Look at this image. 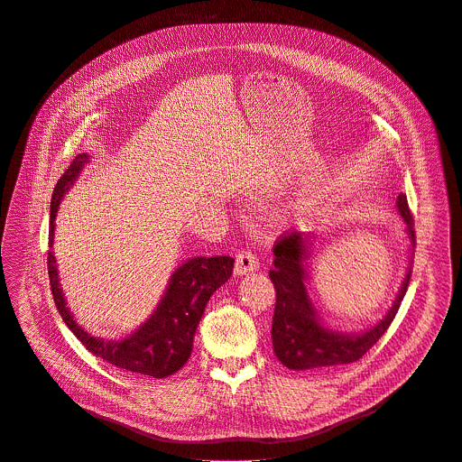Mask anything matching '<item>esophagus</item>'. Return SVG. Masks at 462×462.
Returning <instances> with one entry per match:
<instances>
[{"label":"esophagus","instance_id":"34e87169","mask_svg":"<svg viewBox=\"0 0 462 462\" xmlns=\"http://www.w3.org/2000/svg\"><path fill=\"white\" fill-rule=\"evenodd\" d=\"M258 269V260L256 256L251 253V251H242L238 253L236 256V262H235V273L238 276L242 274H247V273H253Z\"/></svg>","mask_w":462,"mask_h":462}]
</instances>
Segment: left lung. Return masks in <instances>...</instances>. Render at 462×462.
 Listing matches in <instances>:
<instances>
[{
    "label": "left lung",
    "instance_id": "8db88e82",
    "mask_svg": "<svg viewBox=\"0 0 462 462\" xmlns=\"http://www.w3.org/2000/svg\"><path fill=\"white\" fill-rule=\"evenodd\" d=\"M395 204L401 218L406 224L404 233L410 240L408 269L393 306L375 326L364 331H338L322 322L308 290V260L315 238L311 233H288L274 244V267L269 271L271 282L276 291L271 338L276 358L290 370L302 372L355 362L390 328L410 284L415 247L413 218L406 195H399Z\"/></svg>",
    "mask_w": 462,
    "mask_h": 462
}]
</instances>
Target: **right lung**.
<instances>
[{
	"label": "right lung",
	"instance_id": "right-lung-1",
	"mask_svg": "<svg viewBox=\"0 0 462 462\" xmlns=\"http://www.w3.org/2000/svg\"><path fill=\"white\" fill-rule=\"evenodd\" d=\"M88 162L90 156L87 152L78 154L56 183L51 200V247L54 244V222L60 204ZM233 263L235 260L231 256H195L186 260L171 274L167 288L152 315L127 337L109 340L102 337H92L76 322L74 315L67 306L58 279L60 273L52 249L47 256L51 291L56 308L67 328L76 335V338L92 355L107 360L109 364L154 379H165L176 374L188 362L193 351L195 333L206 311V306L211 295L229 281Z\"/></svg>",
	"mask_w": 462,
	"mask_h": 462
}]
</instances>
